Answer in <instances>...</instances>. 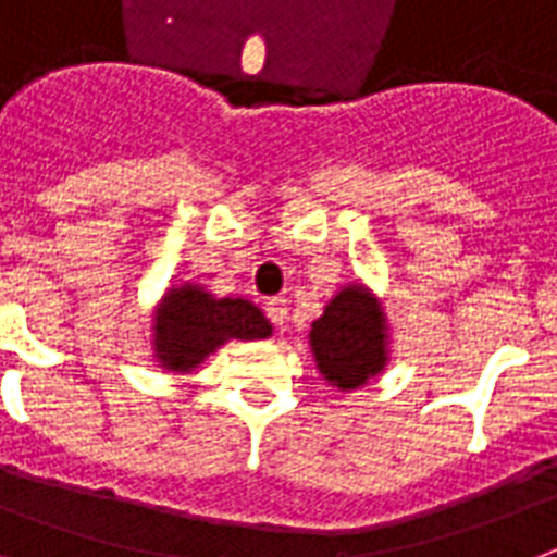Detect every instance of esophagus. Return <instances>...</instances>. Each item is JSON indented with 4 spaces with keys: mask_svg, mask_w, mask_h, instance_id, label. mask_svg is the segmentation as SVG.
<instances>
[{
    "mask_svg": "<svg viewBox=\"0 0 557 557\" xmlns=\"http://www.w3.org/2000/svg\"><path fill=\"white\" fill-rule=\"evenodd\" d=\"M265 314H269L271 323H274L277 330H283V326L288 323L286 300H283V297H274V300H269V304H265Z\"/></svg>",
    "mask_w": 557,
    "mask_h": 557,
    "instance_id": "obj_1",
    "label": "esophagus"
}]
</instances>
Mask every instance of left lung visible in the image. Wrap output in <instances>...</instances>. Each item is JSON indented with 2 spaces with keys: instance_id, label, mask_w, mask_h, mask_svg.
Listing matches in <instances>:
<instances>
[{
  "instance_id": "1",
  "label": "left lung",
  "mask_w": 557,
  "mask_h": 557,
  "mask_svg": "<svg viewBox=\"0 0 557 557\" xmlns=\"http://www.w3.org/2000/svg\"><path fill=\"white\" fill-rule=\"evenodd\" d=\"M314 367L326 384L352 393L389 364V326L384 306L364 283L341 286L309 330Z\"/></svg>"
}]
</instances>
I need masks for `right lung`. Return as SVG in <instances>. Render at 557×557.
<instances>
[{"instance_id":"1","label":"right lung","mask_w":557,"mask_h":557,"mask_svg":"<svg viewBox=\"0 0 557 557\" xmlns=\"http://www.w3.org/2000/svg\"><path fill=\"white\" fill-rule=\"evenodd\" d=\"M152 361L168 372H193L227 341L271 338V321L248 297H216L201 283H176L159 297L150 326Z\"/></svg>"}]
</instances>
